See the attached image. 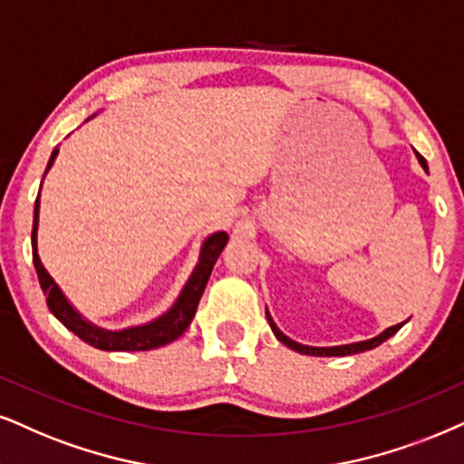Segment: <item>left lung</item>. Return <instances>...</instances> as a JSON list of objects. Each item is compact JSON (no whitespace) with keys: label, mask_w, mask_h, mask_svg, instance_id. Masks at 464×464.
I'll return each mask as SVG.
<instances>
[{"label":"left lung","mask_w":464,"mask_h":464,"mask_svg":"<svg viewBox=\"0 0 464 464\" xmlns=\"http://www.w3.org/2000/svg\"><path fill=\"white\" fill-rule=\"evenodd\" d=\"M415 156H418V160H420V164H421V169H424V171L428 173V164H426L424 158H421V156L418 154V151H415ZM266 314H267L269 327H272L274 336L278 338L280 343L286 344V347L293 349V351H297V353H302V355H314V357H344V355H353V353H362V351L374 349V347H379L381 343H385V340L394 336V334H396L398 330H401V327H402L404 324H407V321H402V324H396V325L388 327V330H383V332L379 334V336L368 338V340H360V343L338 344V347H308V344H300V343H295V340H291L289 336H286V334L280 332V330H278V325L274 324L272 314H269V313H266Z\"/></svg>","instance_id":"left-lung-1"}]
</instances>
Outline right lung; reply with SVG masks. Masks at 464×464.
<instances>
[{"label": "right lung", "instance_id": "right-lung-1", "mask_svg": "<svg viewBox=\"0 0 464 464\" xmlns=\"http://www.w3.org/2000/svg\"><path fill=\"white\" fill-rule=\"evenodd\" d=\"M93 117V115H92ZM90 117V120H92ZM57 154H60V148L53 150L49 158V164H46L44 175L49 173V169L55 162ZM43 188V186H40ZM38 216H40V195L36 197V205H34V228H32V255H34V267H36L40 286H43L46 295V306L55 319L68 327L70 332L76 334L83 343L92 344V347L101 351H150L164 347V344L178 340L181 334L188 330V325L195 319L198 300H201L205 285H208L209 274L218 261L222 248H225L228 242L227 231H216L212 236L205 237L201 244V252H198V263L192 269L190 278L186 280L184 289L179 291L178 300L173 302V306L156 316L154 321L143 325H130L124 327V330H104V327L93 325L92 321H87L83 314L76 310L63 291L57 286L55 280L51 278V274L46 272L43 261H40L38 255Z\"/></svg>", "mask_w": 464, "mask_h": 464}]
</instances>
